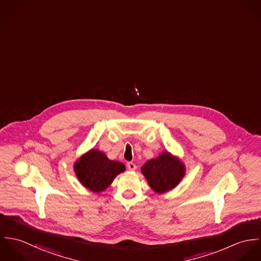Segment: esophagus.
Masks as SVG:
<instances>
[{
    "instance_id": "1",
    "label": "esophagus",
    "mask_w": 261,
    "mask_h": 261,
    "mask_svg": "<svg viewBox=\"0 0 261 261\" xmlns=\"http://www.w3.org/2000/svg\"><path fill=\"white\" fill-rule=\"evenodd\" d=\"M127 169L129 170V171H136L137 170V166H136V164H134V163H132V162H129V163H127Z\"/></svg>"
}]
</instances>
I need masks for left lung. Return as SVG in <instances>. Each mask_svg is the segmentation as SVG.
<instances>
[{"label": "left lung", "mask_w": 261, "mask_h": 261, "mask_svg": "<svg viewBox=\"0 0 261 261\" xmlns=\"http://www.w3.org/2000/svg\"><path fill=\"white\" fill-rule=\"evenodd\" d=\"M149 187L158 194H164L178 186L186 175L183 161L168 150L149 160L141 168Z\"/></svg>", "instance_id": "8db88e82"}]
</instances>
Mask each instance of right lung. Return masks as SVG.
Listing matches in <instances>:
<instances>
[{
	"instance_id": "obj_1",
	"label": "right lung",
	"mask_w": 261,
	"mask_h": 261,
	"mask_svg": "<svg viewBox=\"0 0 261 261\" xmlns=\"http://www.w3.org/2000/svg\"><path fill=\"white\" fill-rule=\"evenodd\" d=\"M73 169L82 186L99 194L112 185L117 175L125 171V166L118 161L110 160L103 151L93 148L75 161Z\"/></svg>"
}]
</instances>
